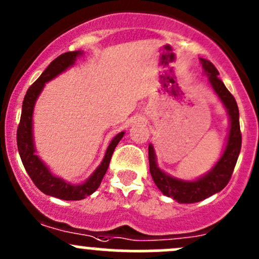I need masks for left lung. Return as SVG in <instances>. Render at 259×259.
I'll return each mask as SVG.
<instances>
[{"label": "left lung", "mask_w": 259, "mask_h": 259, "mask_svg": "<svg viewBox=\"0 0 259 259\" xmlns=\"http://www.w3.org/2000/svg\"><path fill=\"white\" fill-rule=\"evenodd\" d=\"M203 72L208 76L211 89L226 108L229 117V130L227 144L213 168L204 176L194 180H184L169 176L159 168L156 163V154L153 144H149V166L150 174L156 187L166 197L173 198L178 203H197L215 193L221 192L231 179L237 159L241 153L242 135L239 127V110L236 99L233 98L223 81L219 79L218 70L211 62L205 59H199Z\"/></svg>", "instance_id": "obj_1"}]
</instances>
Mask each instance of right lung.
<instances>
[{
	"instance_id": "add662e5",
	"label": "right lung",
	"mask_w": 259,
	"mask_h": 259,
	"mask_svg": "<svg viewBox=\"0 0 259 259\" xmlns=\"http://www.w3.org/2000/svg\"><path fill=\"white\" fill-rule=\"evenodd\" d=\"M82 54V51H70L60 55L46 67L41 76L28 88L25 99H23L22 113H21V120L17 129L18 153H20L21 160H22L23 166H25L30 178L35 183L36 187L41 192L45 193L46 195H51V197L64 200H81L93 194L100 187L101 180H103L109 168V163H110L115 148L125 134V132H121L113 138L108 149H106L105 155H104L100 165L81 184H71V183L66 182L60 177L54 176L49 166L36 154L32 127L33 109H35L36 101H37L40 94L42 93L45 83L55 79L61 72L66 71L69 67H71L75 64L77 57Z\"/></svg>"
}]
</instances>
